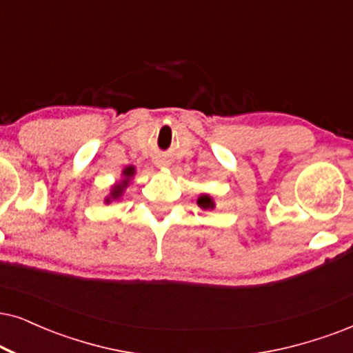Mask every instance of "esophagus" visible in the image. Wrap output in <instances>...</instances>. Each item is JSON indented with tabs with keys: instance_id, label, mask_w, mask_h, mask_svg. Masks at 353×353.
<instances>
[{
	"instance_id": "esophagus-1",
	"label": "esophagus",
	"mask_w": 353,
	"mask_h": 353,
	"mask_svg": "<svg viewBox=\"0 0 353 353\" xmlns=\"http://www.w3.org/2000/svg\"><path fill=\"white\" fill-rule=\"evenodd\" d=\"M161 164H163V163H158V166H161Z\"/></svg>"
}]
</instances>
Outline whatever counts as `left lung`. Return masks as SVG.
<instances>
[{"label":"left lung","instance_id":"8db88e82","mask_svg":"<svg viewBox=\"0 0 353 353\" xmlns=\"http://www.w3.org/2000/svg\"><path fill=\"white\" fill-rule=\"evenodd\" d=\"M199 205L202 208H212L213 207V202H212V199L208 197V195H202V197L199 199Z\"/></svg>","mask_w":353,"mask_h":353}]
</instances>
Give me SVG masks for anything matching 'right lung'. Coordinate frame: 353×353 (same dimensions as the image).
Returning <instances> with one entry per match:
<instances>
[{
	"label": "right lung",
	"instance_id": "add662e5",
	"mask_svg": "<svg viewBox=\"0 0 353 353\" xmlns=\"http://www.w3.org/2000/svg\"><path fill=\"white\" fill-rule=\"evenodd\" d=\"M133 171H135V169H133L132 166L125 169V171H123L125 179L122 181V184H117V185L114 187L112 192H110V197H112V199H119L120 195H122V192H123V189H125V185L128 184V177H132V176H133ZM109 200H110V199H107V202H109Z\"/></svg>",
	"mask_w": 353,
	"mask_h": 353
}]
</instances>
